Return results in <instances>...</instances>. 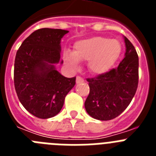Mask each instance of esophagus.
<instances>
[{
	"instance_id": "esophagus-1",
	"label": "esophagus",
	"mask_w": 156,
	"mask_h": 156,
	"mask_svg": "<svg viewBox=\"0 0 156 156\" xmlns=\"http://www.w3.org/2000/svg\"><path fill=\"white\" fill-rule=\"evenodd\" d=\"M84 82V80L83 79L81 76H76V83H81Z\"/></svg>"
}]
</instances>
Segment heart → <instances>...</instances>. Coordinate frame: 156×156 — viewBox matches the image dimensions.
Segmentation results:
<instances>
[{
	"label": "heart",
	"instance_id": "heart-1",
	"mask_svg": "<svg viewBox=\"0 0 156 156\" xmlns=\"http://www.w3.org/2000/svg\"><path fill=\"white\" fill-rule=\"evenodd\" d=\"M121 53V44L117 40L103 37H93L77 41L73 53L66 51L64 59L72 69H79L80 62H87L91 73H105L113 66Z\"/></svg>",
	"mask_w": 156,
	"mask_h": 156
}]
</instances>
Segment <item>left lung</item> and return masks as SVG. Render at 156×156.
<instances>
[{
	"label": "left lung",
	"mask_w": 156,
	"mask_h": 156,
	"mask_svg": "<svg viewBox=\"0 0 156 156\" xmlns=\"http://www.w3.org/2000/svg\"><path fill=\"white\" fill-rule=\"evenodd\" d=\"M126 53L118 67L87 79L90 93L85 101L86 111L98 120H111L124 111L138 85V55L131 42L124 37Z\"/></svg>",
	"instance_id": "1"
}]
</instances>
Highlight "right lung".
Segmentation results:
<instances>
[{"instance_id":"1","label":"right lung","mask_w":156,"mask_h":156,"mask_svg":"<svg viewBox=\"0 0 156 156\" xmlns=\"http://www.w3.org/2000/svg\"><path fill=\"white\" fill-rule=\"evenodd\" d=\"M68 30L43 28L25 40L16 53L14 84L21 104L40 119L59 113L65 98L76 84L55 69L60 60L61 39ZM63 61L61 62L62 64Z\"/></svg>"}]
</instances>
